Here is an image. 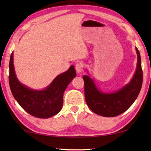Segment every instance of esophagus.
I'll list each match as a JSON object with an SVG mask.
<instances>
[{
  "label": "esophagus",
  "mask_w": 151,
  "mask_h": 151,
  "mask_svg": "<svg viewBox=\"0 0 151 151\" xmlns=\"http://www.w3.org/2000/svg\"><path fill=\"white\" fill-rule=\"evenodd\" d=\"M83 63L79 62L78 63H76V65L75 66V69L76 70V72L78 73H81L83 72Z\"/></svg>",
  "instance_id": "1"
}]
</instances>
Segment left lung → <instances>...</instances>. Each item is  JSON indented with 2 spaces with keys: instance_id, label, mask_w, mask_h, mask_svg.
I'll return each mask as SVG.
<instances>
[{
  "instance_id": "1",
  "label": "left lung",
  "mask_w": 151,
  "mask_h": 151,
  "mask_svg": "<svg viewBox=\"0 0 151 151\" xmlns=\"http://www.w3.org/2000/svg\"><path fill=\"white\" fill-rule=\"evenodd\" d=\"M135 50L137 55L136 70L129 83L118 90L111 93L101 91L89 75L83 76L86 103L95 114L104 117L118 116L126 111L137 99L142 85V70L140 52L137 47Z\"/></svg>"
}]
</instances>
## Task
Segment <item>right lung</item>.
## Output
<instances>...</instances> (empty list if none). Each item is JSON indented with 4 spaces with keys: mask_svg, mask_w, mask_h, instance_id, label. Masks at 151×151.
<instances>
[{
    "mask_svg": "<svg viewBox=\"0 0 151 151\" xmlns=\"http://www.w3.org/2000/svg\"><path fill=\"white\" fill-rule=\"evenodd\" d=\"M13 52L9 63V85L15 100L28 113L37 118L48 119L60 111L63 94L76 76L75 66L55 77L49 85L42 90H36L22 84L17 78L13 62Z\"/></svg>",
    "mask_w": 151,
    "mask_h": 151,
    "instance_id": "right-lung-1",
    "label": "right lung"
}]
</instances>
